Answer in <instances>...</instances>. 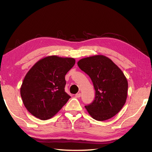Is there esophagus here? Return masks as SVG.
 Segmentation results:
<instances>
[{
	"instance_id": "34e87169",
	"label": "esophagus",
	"mask_w": 152,
	"mask_h": 152,
	"mask_svg": "<svg viewBox=\"0 0 152 152\" xmlns=\"http://www.w3.org/2000/svg\"><path fill=\"white\" fill-rule=\"evenodd\" d=\"M81 96V94L80 93H77L75 95V97L76 98H80Z\"/></svg>"
}]
</instances>
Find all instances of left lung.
Here are the masks:
<instances>
[{"instance_id":"obj_1","label":"left lung","mask_w":152,"mask_h":152,"mask_svg":"<svg viewBox=\"0 0 152 152\" xmlns=\"http://www.w3.org/2000/svg\"><path fill=\"white\" fill-rule=\"evenodd\" d=\"M78 66L90 76L96 91L94 100L85 106L89 114L98 121L114 117L125 104L128 94V81L122 71L103 55L84 58Z\"/></svg>"}]
</instances>
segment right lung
<instances>
[{
  "label": "right lung",
  "instance_id": "obj_1",
  "mask_svg": "<svg viewBox=\"0 0 152 152\" xmlns=\"http://www.w3.org/2000/svg\"><path fill=\"white\" fill-rule=\"evenodd\" d=\"M75 64L72 58L50 56L38 61L26 74L20 88L24 106L36 118L54 116L70 96L65 92V75Z\"/></svg>",
  "mask_w": 152,
  "mask_h": 152
}]
</instances>
